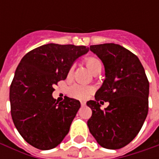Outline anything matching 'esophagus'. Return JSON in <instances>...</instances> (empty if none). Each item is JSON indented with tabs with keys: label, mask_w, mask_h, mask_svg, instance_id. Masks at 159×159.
I'll return each mask as SVG.
<instances>
[{
	"label": "esophagus",
	"mask_w": 159,
	"mask_h": 159,
	"mask_svg": "<svg viewBox=\"0 0 159 159\" xmlns=\"http://www.w3.org/2000/svg\"><path fill=\"white\" fill-rule=\"evenodd\" d=\"M81 106H82V107L86 106V102H85V101H81Z\"/></svg>",
	"instance_id": "obj_1"
}]
</instances>
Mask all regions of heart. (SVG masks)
<instances>
[{
    "mask_svg": "<svg viewBox=\"0 0 159 159\" xmlns=\"http://www.w3.org/2000/svg\"><path fill=\"white\" fill-rule=\"evenodd\" d=\"M85 64H86L88 69L93 74L101 70V63L98 59L94 57H89L85 59ZM92 92V88L87 85L83 84H73L72 86L69 89L70 95L73 98H76L78 100H85Z\"/></svg>",
    "mask_w": 159,
    "mask_h": 159,
    "instance_id": "1",
    "label": "heart"
}]
</instances>
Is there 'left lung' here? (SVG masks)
<instances>
[{"instance_id": "left-lung-1", "label": "left lung", "mask_w": 159, "mask_h": 159, "mask_svg": "<svg viewBox=\"0 0 159 159\" xmlns=\"http://www.w3.org/2000/svg\"><path fill=\"white\" fill-rule=\"evenodd\" d=\"M90 51L103 63L106 78L95 100L87 102L92 110L88 126L101 147L119 149L134 139L146 120L149 82L138 57L122 46L92 45ZM103 100L109 106L101 110Z\"/></svg>"}]
</instances>
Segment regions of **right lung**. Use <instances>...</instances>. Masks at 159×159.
Listing matches in <instances>:
<instances>
[{
	"label": "right lung",
	"mask_w": 159,
	"mask_h": 159,
	"mask_svg": "<svg viewBox=\"0 0 159 159\" xmlns=\"http://www.w3.org/2000/svg\"><path fill=\"white\" fill-rule=\"evenodd\" d=\"M89 50L85 46L49 43L21 59L10 86L11 115L19 133L32 147L52 149L69 132L81 104L66 96L56 102L53 86L66 79L74 62Z\"/></svg>",
	"instance_id": "right-lung-1"
}]
</instances>
